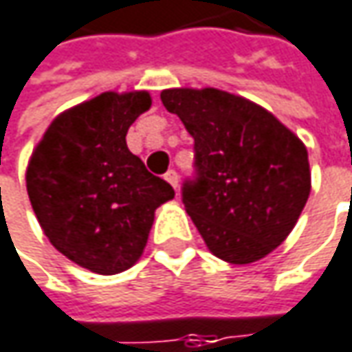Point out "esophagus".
Instances as JSON below:
<instances>
[{"label":"esophagus","mask_w":352,"mask_h":352,"mask_svg":"<svg viewBox=\"0 0 352 352\" xmlns=\"http://www.w3.org/2000/svg\"><path fill=\"white\" fill-rule=\"evenodd\" d=\"M165 181H167L173 189H177V185H179V175H177L175 169H169V171L165 173Z\"/></svg>","instance_id":"obj_1"}]
</instances>
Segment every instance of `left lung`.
<instances>
[{"label": "left lung", "instance_id": "left-lung-1", "mask_svg": "<svg viewBox=\"0 0 352 352\" xmlns=\"http://www.w3.org/2000/svg\"><path fill=\"white\" fill-rule=\"evenodd\" d=\"M161 101L195 139L183 203L209 251L233 265L269 255L311 193L302 141L261 105L221 89H165Z\"/></svg>", "mask_w": 352, "mask_h": 352}]
</instances>
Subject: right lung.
Returning a JSON list of instances; mask_svg holds the SVG:
<instances>
[{"label": "right lung", "mask_w": 352, "mask_h": 352, "mask_svg": "<svg viewBox=\"0 0 352 352\" xmlns=\"http://www.w3.org/2000/svg\"><path fill=\"white\" fill-rule=\"evenodd\" d=\"M151 107L147 91H105L57 115L33 151L25 183L52 245L97 275L141 257L155 209L173 187L127 149L131 123Z\"/></svg>", "instance_id": "obj_1"}]
</instances>
